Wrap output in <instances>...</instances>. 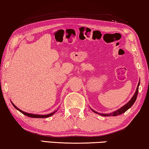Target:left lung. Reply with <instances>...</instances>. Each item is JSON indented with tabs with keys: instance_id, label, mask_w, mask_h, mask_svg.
<instances>
[{
	"instance_id": "left-lung-1",
	"label": "left lung",
	"mask_w": 149,
	"mask_h": 149,
	"mask_svg": "<svg viewBox=\"0 0 149 149\" xmlns=\"http://www.w3.org/2000/svg\"><path fill=\"white\" fill-rule=\"evenodd\" d=\"M140 85V81L138 82V86H137V88H136V93L134 95L133 97L132 98V99L130 100V101L127 102L126 104H125L124 106L122 107L121 109H119L116 111H115L113 113H109V114H102V113H98L95 111L93 110L94 112L96 113H98L100 115V116H105V117H109V116H119V115H121L123 113H125L126 111L127 110H128L133 105L134 103L136 100V98H137V96H138V86H139Z\"/></svg>"
}]
</instances>
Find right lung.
I'll return each instance as SVG.
<instances>
[{
  "label": "right lung",
  "instance_id": "right-lung-1",
  "mask_svg": "<svg viewBox=\"0 0 149 149\" xmlns=\"http://www.w3.org/2000/svg\"><path fill=\"white\" fill-rule=\"evenodd\" d=\"M12 103V104L13 105V107L15 108L16 109H17L18 111H19L22 113H23L24 115H25V116H28V117H33V118H46V117H50V116H53V115L54 114V113H55V112H53V113H50V114H48V115H44V116H41V115H35V114H31V113H26V112H24V111H22V110H20L19 109H18L17 107L15 105V104L13 103V102H11Z\"/></svg>",
  "mask_w": 149,
  "mask_h": 149
}]
</instances>
